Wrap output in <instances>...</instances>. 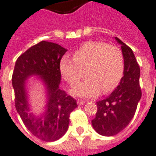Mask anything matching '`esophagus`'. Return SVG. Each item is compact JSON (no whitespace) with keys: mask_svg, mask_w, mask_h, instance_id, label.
<instances>
[{"mask_svg":"<svg viewBox=\"0 0 156 156\" xmlns=\"http://www.w3.org/2000/svg\"><path fill=\"white\" fill-rule=\"evenodd\" d=\"M85 102H86V101H84V100H82V99H80V100H78V101H77V103H78V105H83Z\"/></svg>","mask_w":156,"mask_h":156,"instance_id":"obj_1","label":"esophagus"}]
</instances>
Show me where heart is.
Masks as SVG:
<instances>
[{
    "label": "heart",
    "mask_w": 156,
    "mask_h": 156,
    "mask_svg": "<svg viewBox=\"0 0 156 156\" xmlns=\"http://www.w3.org/2000/svg\"><path fill=\"white\" fill-rule=\"evenodd\" d=\"M125 60L122 49L104 42L89 41L73 54V58H62L60 73L64 80L75 85L84 74L87 78L71 90L73 95L93 97L116 88L124 74Z\"/></svg>",
    "instance_id": "1"
}]
</instances>
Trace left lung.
Listing matches in <instances>:
<instances>
[{
  "instance_id": "obj_1",
  "label": "left lung",
  "mask_w": 156,
  "mask_h": 156,
  "mask_svg": "<svg viewBox=\"0 0 156 156\" xmlns=\"http://www.w3.org/2000/svg\"><path fill=\"white\" fill-rule=\"evenodd\" d=\"M116 40L122 44L125 60L124 75L110 95L97 101L98 111L96 117L92 120L95 131L105 136H115L127 126L141 98L140 66L136 58L129 46L116 37Z\"/></svg>"
}]
</instances>
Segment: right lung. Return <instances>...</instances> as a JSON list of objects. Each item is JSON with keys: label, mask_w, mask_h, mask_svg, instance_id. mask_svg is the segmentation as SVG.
<instances>
[{"label": "right lung", "mask_w": 156, "mask_h": 156, "mask_svg": "<svg viewBox=\"0 0 156 156\" xmlns=\"http://www.w3.org/2000/svg\"><path fill=\"white\" fill-rule=\"evenodd\" d=\"M66 52L58 44L40 41L20 55L12 74L17 112L32 135L44 141H55L63 136L69 127L70 113L78 107L73 97L58 88L59 63ZM34 74L42 77L48 89L47 110L40 119L28 113L23 87L26 78Z\"/></svg>", "instance_id": "obj_1"}]
</instances>
